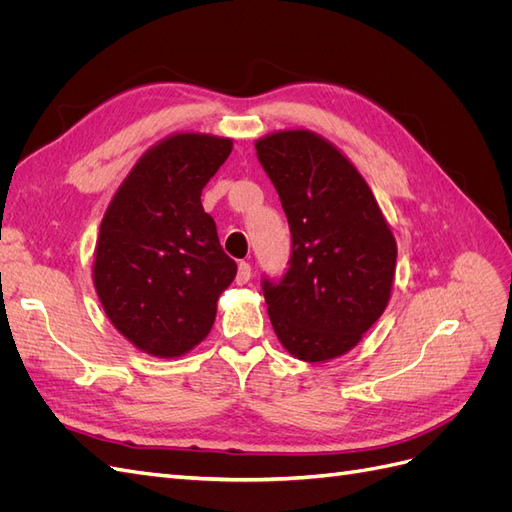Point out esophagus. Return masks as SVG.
<instances>
[{"instance_id": "obj_1", "label": "esophagus", "mask_w": 512, "mask_h": 512, "mask_svg": "<svg viewBox=\"0 0 512 512\" xmlns=\"http://www.w3.org/2000/svg\"><path fill=\"white\" fill-rule=\"evenodd\" d=\"M250 277H252V267H250V262L241 260V262H239V267H237V277H235V282H237L239 286H243V284L250 282Z\"/></svg>"}]
</instances>
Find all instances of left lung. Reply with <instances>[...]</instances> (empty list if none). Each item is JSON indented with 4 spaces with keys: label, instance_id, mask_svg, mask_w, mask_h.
<instances>
[{
    "label": "left lung",
    "instance_id": "left-lung-1",
    "mask_svg": "<svg viewBox=\"0 0 512 512\" xmlns=\"http://www.w3.org/2000/svg\"><path fill=\"white\" fill-rule=\"evenodd\" d=\"M256 156L290 226L286 273L262 277L275 335L301 361L335 359L389 303L395 237L359 170L318 134L265 136Z\"/></svg>",
    "mask_w": 512,
    "mask_h": 512
}]
</instances>
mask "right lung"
Instances as JSON below:
<instances>
[{
    "label": "right lung",
    "instance_id": "1",
    "mask_svg": "<svg viewBox=\"0 0 512 512\" xmlns=\"http://www.w3.org/2000/svg\"><path fill=\"white\" fill-rule=\"evenodd\" d=\"M230 138L175 134L136 162L100 226L94 284L113 327L153 356L203 342L215 303L237 275L200 194Z\"/></svg>",
    "mask_w": 512,
    "mask_h": 512
}]
</instances>
